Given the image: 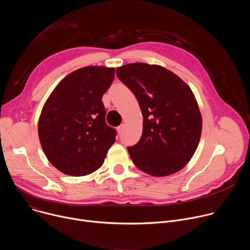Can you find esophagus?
<instances>
[{"label":"esophagus","mask_w":250,"mask_h":250,"mask_svg":"<svg viewBox=\"0 0 250 250\" xmlns=\"http://www.w3.org/2000/svg\"><path fill=\"white\" fill-rule=\"evenodd\" d=\"M124 128H125V125H121L118 126V128H117V129H118V132H119V133H122L123 130H124Z\"/></svg>","instance_id":"1"}]
</instances>
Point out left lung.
Returning <instances> with one entry per match:
<instances>
[{
	"label": "left lung",
	"instance_id": "obj_1",
	"mask_svg": "<svg viewBox=\"0 0 250 250\" xmlns=\"http://www.w3.org/2000/svg\"><path fill=\"white\" fill-rule=\"evenodd\" d=\"M116 72L134 94L144 117L139 141L127 147L133 164L156 177L181 170L202 133V116L191 88L159 65L130 63Z\"/></svg>",
	"mask_w": 250,
	"mask_h": 250
}]
</instances>
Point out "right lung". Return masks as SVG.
<instances>
[{
    "label": "right lung",
    "instance_id": "right-lung-1",
    "mask_svg": "<svg viewBox=\"0 0 250 250\" xmlns=\"http://www.w3.org/2000/svg\"><path fill=\"white\" fill-rule=\"evenodd\" d=\"M115 68L87 66L68 74L46 100L39 136L48 161L70 176L99 169L117 131L105 124L103 95L114 81Z\"/></svg>",
    "mask_w": 250,
    "mask_h": 250
}]
</instances>
